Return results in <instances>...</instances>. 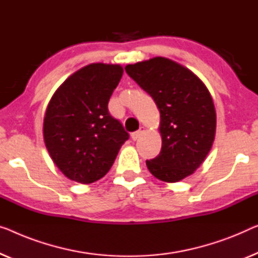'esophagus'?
<instances>
[{
  "label": "esophagus",
  "instance_id": "1",
  "mask_svg": "<svg viewBox=\"0 0 258 258\" xmlns=\"http://www.w3.org/2000/svg\"><path fill=\"white\" fill-rule=\"evenodd\" d=\"M145 131H146V128H145V127H140L139 130L137 131V132L132 133V136H131V137H132V140L136 141V140L139 139V138L142 136V134L145 133Z\"/></svg>",
  "mask_w": 258,
  "mask_h": 258
}]
</instances>
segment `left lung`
<instances>
[{
    "label": "left lung",
    "instance_id": "obj_1",
    "mask_svg": "<svg viewBox=\"0 0 258 258\" xmlns=\"http://www.w3.org/2000/svg\"><path fill=\"white\" fill-rule=\"evenodd\" d=\"M125 71L152 96L160 111L161 152L146 161L157 179L175 183L194 174L213 146L217 113L207 87L189 68L163 56Z\"/></svg>",
    "mask_w": 258,
    "mask_h": 258
}]
</instances>
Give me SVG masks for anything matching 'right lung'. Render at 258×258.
Listing matches in <instances>:
<instances>
[{
    "mask_svg": "<svg viewBox=\"0 0 258 258\" xmlns=\"http://www.w3.org/2000/svg\"><path fill=\"white\" fill-rule=\"evenodd\" d=\"M122 73L120 64L90 63L69 76L48 102L44 142L53 162L71 180L89 184L104 177L128 139L107 110Z\"/></svg>",
    "mask_w": 258,
    "mask_h": 258,
    "instance_id": "obj_1",
    "label": "right lung"
}]
</instances>
